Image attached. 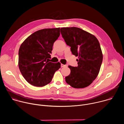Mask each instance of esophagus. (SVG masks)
<instances>
[{"instance_id":"34e87169","label":"esophagus","mask_w":124,"mask_h":124,"mask_svg":"<svg viewBox=\"0 0 124 124\" xmlns=\"http://www.w3.org/2000/svg\"><path fill=\"white\" fill-rule=\"evenodd\" d=\"M61 67H67V65H64V64H61Z\"/></svg>"}]
</instances>
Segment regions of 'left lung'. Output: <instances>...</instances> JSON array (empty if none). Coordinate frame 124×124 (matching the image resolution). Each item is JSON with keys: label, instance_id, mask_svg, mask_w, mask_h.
I'll return each instance as SVG.
<instances>
[{"label": "left lung", "instance_id": "8db88e82", "mask_svg": "<svg viewBox=\"0 0 124 124\" xmlns=\"http://www.w3.org/2000/svg\"><path fill=\"white\" fill-rule=\"evenodd\" d=\"M60 32L73 54L78 57V67L68 66L70 73L65 80L75 88L86 87L97 77L102 63L99 42L93 35L78 27H63Z\"/></svg>", "mask_w": 124, "mask_h": 124}]
</instances>
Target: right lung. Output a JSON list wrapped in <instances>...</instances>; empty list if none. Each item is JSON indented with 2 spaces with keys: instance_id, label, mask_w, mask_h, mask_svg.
Masks as SVG:
<instances>
[{
  "instance_id": "add662e5",
  "label": "right lung",
  "mask_w": 124,
  "mask_h": 124,
  "mask_svg": "<svg viewBox=\"0 0 124 124\" xmlns=\"http://www.w3.org/2000/svg\"><path fill=\"white\" fill-rule=\"evenodd\" d=\"M60 36V28L38 30L22 44L19 50V67L30 84L42 87L51 81L61 63L48 61L52 46Z\"/></svg>"
}]
</instances>
